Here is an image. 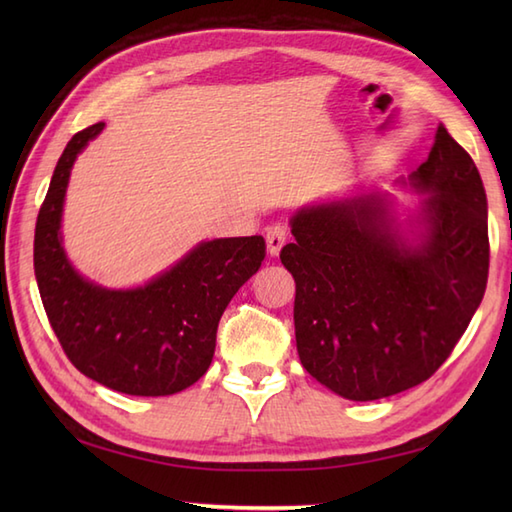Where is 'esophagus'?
Wrapping results in <instances>:
<instances>
[{
	"mask_svg": "<svg viewBox=\"0 0 512 512\" xmlns=\"http://www.w3.org/2000/svg\"><path fill=\"white\" fill-rule=\"evenodd\" d=\"M286 239H288V228L284 224L277 222V224H270L266 228V248L273 257L279 255V250L284 248Z\"/></svg>",
	"mask_w": 512,
	"mask_h": 512,
	"instance_id": "esophagus-1",
	"label": "esophagus"
}]
</instances>
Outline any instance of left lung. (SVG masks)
I'll use <instances>...</instances> for the list:
<instances>
[{
	"label": "left lung",
	"mask_w": 512,
	"mask_h": 512,
	"mask_svg": "<svg viewBox=\"0 0 512 512\" xmlns=\"http://www.w3.org/2000/svg\"><path fill=\"white\" fill-rule=\"evenodd\" d=\"M402 187L303 206L281 264L295 277L301 365L347 400L424 383L480 308L488 279V204L473 158L440 125L429 158Z\"/></svg>",
	"instance_id": "obj_1"
}]
</instances>
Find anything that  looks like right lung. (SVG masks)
<instances>
[{
    "mask_svg": "<svg viewBox=\"0 0 512 512\" xmlns=\"http://www.w3.org/2000/svg\"><path fill=\"white\" fill-rule=\"evenodd\" d=\"M74 134L54 167L35 228V277L54 334L81 374L129 396H171L209 369L217 323L264 262L262 235L200 242L136 288L85 279L63 248L61 217L74 160L103 132Z\"/></svg>",
    "mask_w": 512,
    "mask_h": 512,
    "instance_id": "1",
    "label": "right lung"
}]
</instances>
